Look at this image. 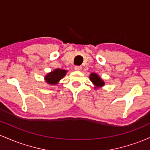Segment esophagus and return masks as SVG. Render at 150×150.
<instances>
[{"label": "esophagus", "instance_id": "esophagus-1", "mask_svg": "<svg viewBox=\"0 0 150 150\" xmlns=\"http://www.w3.org/2000/svg\"><path fill=\"white\" fill-rule=\"evenodd\" d=\"M75 70H77V71H80L81 70H82V67L81 66H79V65H76V66H75Z\"/></svg>", "mask_w": 150, "mask_h": 150}]
</instances>
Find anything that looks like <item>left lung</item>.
I'll return each mask as SVG.
<instances>
[{
    "instance_id": "obj_1",
    "label": "left lung",
    "mask_w": 150,
    "mask_h": 150,
    "mask_svg": "<svg viewBox=\"0 0 150 150\" xmlns=\"http://www.w3.org/2000/svg\"><path fill=\"white\" fill-rule=\"evenodd\" d=\"M89 79L96 87H103L104 85V82L101 80L97 74L94 73H91L89 75Z\"/></svg>"
}]
</instances>
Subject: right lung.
Listing matches in <instances>:
<instances>
[{
    "label": "right lung",
    "mask_w": 150,
    "mask_h": 150,
    "mask_svg": "<svg viewBox=\"0 0 150 150\" xmlns=\"http://www.w3.org/2000/svg\"><path fill=\"white\" fill-rule=\"evenodd\" d=\"M67 70L55 69L53 71L48 73L45 77V80L49 85H56L63 77L66 75Z\"/></svg>",
    "instance_id": "right-lung-1"
}]
</instances>
